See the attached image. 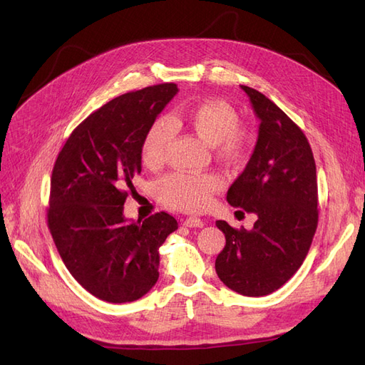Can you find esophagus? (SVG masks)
<instances>
[{
    "label": "esophagus",
    "mask_w": 365,
    "mask_h": 365,
    "mask_svg": "<svg viewBox=\"0 0 365 365\" xmlns=\"http://www.w3.org/2000/svg\"><path fill=\"white\" fill-rule=\"evenodd\" d=\"M182 225L189 227V228H196V227L201 228L204 225V222H202L200 217H187L184 222H182Z\"/></svg>",
    "instance_id": "obj_1"
}]
</instances>
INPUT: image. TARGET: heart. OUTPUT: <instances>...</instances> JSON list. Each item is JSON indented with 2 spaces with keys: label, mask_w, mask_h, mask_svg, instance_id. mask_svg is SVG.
Listing matches in <instances>:
<instances>
[{
  "label": "heart",
  "mask_w": 365,
  "mask_h": 365,
  "mask_svg": "<svg viewBox=\"0 0 365 365\" xmlns=\"http://www.w3.org/2000/svg\"><path fill=\"white\" fill-rule=\"evenodd\" d=\"M240 117L235 106L224 101H205L187 109L181 117H160L148 129L141 145V157L149 168H158L168 155L175 128L185 125L208 145L215 146L216 157L239 163L251 149V134L239 126ZM220 189L215 173H172L158 182L161 201L182 212H201Z\"/></svg>",
  "instance_id": "heart-1"
}]
</instances>
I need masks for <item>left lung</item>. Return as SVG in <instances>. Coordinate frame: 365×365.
Segmentation results:
<instances>
[{
  "mask_svg": "<svg viewBox=\"0 0 365 365\" xmlns=\"http://www.w3.org/2000/svg\"><path fill=\"white\" fill-rule=\"evenodd\" d=\"M260 120L257 145L227 201L254 213L252 230L216 220L225 247L216 274L240 295L277 291L302 267L318 225L317 168L311 145L294 121L267 96L240 85Z\"/></svg>",
  "mask_w": 365,
  "mask_h": 365,
  "instance_id": "1",
  "label": "left lung"
}]
</instances>
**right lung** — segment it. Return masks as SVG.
I'll return each mask as SVG.
<instances>
[{
	"label": "right lung",
	"mask_w": 365,
	"mask_h": 365,
	"mask_svg": "<svg viewBox=\"0 0 365 365\" xmlns=\"http://www.w3.org/2000/svg\"><path fill=\"white\" fill-rule=\"evenodd\" d=\"M176 93V83H161L113 98L71 132L54 163L51 237L73 277L103 302L148 294L160 275L158 248L178 228L165 212L137 222L123 216L141 172L143 140Z\"/></svg>",
	"instance_id": "obj_1"
}]
</instances>
